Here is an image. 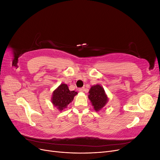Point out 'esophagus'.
Wrapping results in <instances>:
<instances>
[{"label": "esophagus", "instance_id": "34e87169", "mask_svg": "<svg viewBox=\"0 0 160 160\" xmlns=\"http://www.w3.org/2000/svg\"><path fill=\"white\" fill-rule=\"evenodd\" d=\"M78 91L79 92H83L84 91V88H79Z\"/></svg>", "mask_w": 160, "mask_h": 160}]
</instances>
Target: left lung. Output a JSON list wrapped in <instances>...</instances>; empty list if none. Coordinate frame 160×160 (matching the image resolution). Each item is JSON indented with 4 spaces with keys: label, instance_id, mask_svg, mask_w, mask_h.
<instances>
[{
    "label": "left lung",
    "instance_id": "obj_1",
    "mask_svg": "<svg viewBox=\"0 0 160 160\" xmlns=\"http://www.w3.org/2000/svg\"><path fill=\"white\" fill-rule=\"evenodd\" d=\"M89 99L95 111H99L107 103L108 98L103 88L99 85L92 86L89 91Z\"/></svg>",
    "mask_w": 160,
    "mask_h": 160
}]
</instances>
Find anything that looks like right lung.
Segmentation results:
<instances>
[{
    "label": "right lung",
    "instance_id": "1",
    "mask_svg": "<svg viewBox=\"0 0 160 160\" xmlns=\"http://www.w3.org/2000/svg\"><path fill=\"white\" fill-rule=\"evenodd\" d=\"M77 94L75 91H69L68 86L62 83L56 90L53 91L52 103L59 111L67 108Z\"/></svg>",
    "mask_w": 160,
    "mask_h": 160
}]
</instances>
